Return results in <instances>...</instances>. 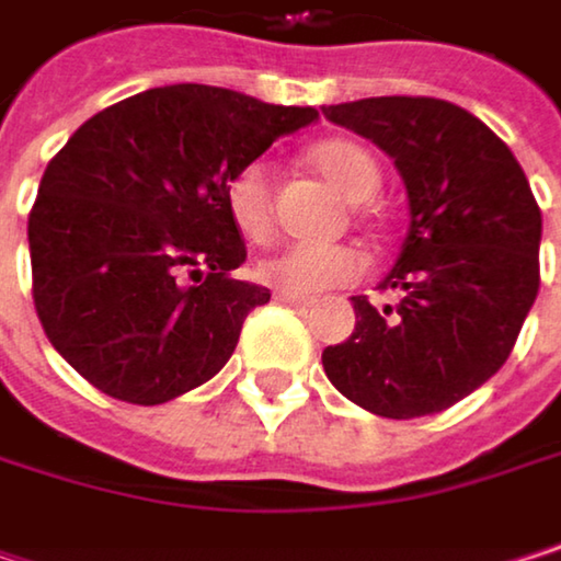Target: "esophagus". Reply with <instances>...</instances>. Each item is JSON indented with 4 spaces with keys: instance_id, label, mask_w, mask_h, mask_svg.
<instances>
[{
    "instance_id": "obj_1",
    "label": "esophagus",
    "mask_w": 561,
    "mask_h": 561,
    "mask_svg": "<svg viewBox=\"0 0 561 561\" xmlns=\"http://www.w3.org/2000/svg\"><path fill=\"white\" fill-rule=\"evenodd\" d=\"M276 301H282V305H295V308H308V305H314V298H311V295H298V291H288V288H276Z\"/></svg>"
}]
</instances>
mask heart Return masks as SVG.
Segmentation results:
<instances>
[{
	"label": "heart",
	"instance_id": "1",
	"mask_svg": "<svg viewBox=\"0 0 561 561\" xmlns=\"http://www.w3.org/2000/svg\"><path fill=\"white\" fill-rule=\"evenodd\" d=\"M311 165L321 171L344 197L367 201L380 187V165L377 159L347 139H328L311 149ZM227 210L233 224L253 237L263 240L273 227L270 214V169L263 162H250L237 171L227 184ZM367 270V260L360 250L334 243V247H311V243H288L276 253L263 256L256 263V276L270 285H282L288 291H321L331 285L354 282Z\"/></svg>",
	"mask_w": 561,
	"mask_h": 561
}]
</instances>
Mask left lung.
Returning a JSON list of instances; mask_svg holds the SVG:
<instances>
[{"mask_svg":"<svg viewBox=\"0 0 561 561\" xmlns=\"http://www.w3.org/2000/svg\"><path fill=\"white\" fill-rule=\"evenodd\" d=\"M321 113L380 146L409 201V233L380 282L399 301L354 295V334L324 347V374L383 419L442 412L516 344L539 291V204L513 152L448 100L370 96Z\"/></svg>","mask_w":561,"mask_h":561,"instance_id":"obj_1","label":"left lung"}]
</instances>
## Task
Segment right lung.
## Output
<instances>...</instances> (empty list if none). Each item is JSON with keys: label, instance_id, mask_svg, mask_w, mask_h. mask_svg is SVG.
I'll list each match as a JSON object with an SVG mask.
<instances>
[{"label": "right lung", "instance_id": "obj_1", "mask_svg": "<svg viewBox=\"0 0 561 561\" xmlns=\"http://www.w3.org/2000/svg\"><path fill=\"white\" fill-rule=\"evenodd\" d=\"M318 119L207 87H152L90 116L48 162L28 217L32 295L55 351L96 390L159 405L207 383L270 288L247 260L227 184Z\"/></svg>", "mask_w": 561, "mask_h": 561}]
</instances>
